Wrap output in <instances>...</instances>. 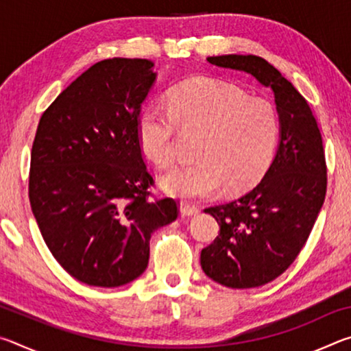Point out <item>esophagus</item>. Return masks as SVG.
Wrapping results in <instances>:
<instances>
[{
  "instance_id": "1",
  "label": "esophagus",
  "mask_w": 351,
  "mask_h": 351,
  "mask_svg": "<svg viewBox=\"0 0 351 351\" xmlns=\"http://www.w3.org/2000/svg\"><path fill=\"white\" fill-rule=\"evenodd\" d=\"M180 212H181L182 217H195V215H198L199 207L195 206V204H190V203H181L180 204Z\"/></svg>"
}]
</instances>
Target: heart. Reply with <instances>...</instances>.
Listing matches in <instances>:
<instances>
[{"mask_svg":"<svg viewBox=\"0 0 351 351\" xmlns=\"http://www.w3.org/2000/svg\"><path fill=\"white\" fill-rule=\"evenodd\" d=\"M178 125L203 132L199 161L178 164L159 180L165 193L181 199L212 197L224 186L232 193L252 189L274 161L280 138L274 105L209 77L178 85L169 110L152 105L141 111L136 138L148 161L159 167L173 161Z\"/></svg>","mask_w":351,"mask_h":351,"instance_id":"b5f03b06","label":"heart"}]
</instances>
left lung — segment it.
Here are the masks:
<instances>
[{
    "instance_id": "left-lung-1",
    "label": "left lung",
    "mask_w": 351,
    "mask_h": 351,
    "mask_svg": "<svg viewBox=\"0 0 351 351\" xmlns=\"http://www.w3.org/2000/svg\"><path fill=\"white\" fill-rule=\"evenodd\" d=\"M207 62L246 73L274 93L280 138L271 167L243 197L204 209L219 226L217 239L201 251L204 274L228 288H257L289 268L322 209V136L306 100L265 58L229 54Z\"/></svg>"
}]
</instances>
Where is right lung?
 <instances>
[{
    "mask_svg": "<svg viewBox=\"0 0 351 351\" xmlns=\"http://www.w3.org/2000/svg\"><path fill=\"white\" fill-rule=\"evenodd\" d=\"M153 66L147 58L93 64L43 112L34 139L32 213L62 268L91 287L138 278L152 234L178 217L175 199H147L153 178L136 138Z\"/></svg>",
    "mask_w": 351,
    "mask_h": 351,
    "instance_id": "obj_1",
    "label": "right lung"
}]
</instances>
